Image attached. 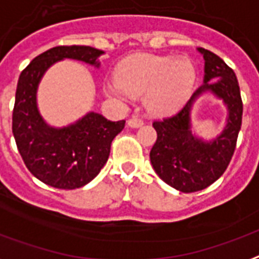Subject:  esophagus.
Listing matches in <instances>:
<instances>
[{"mask_svg":"<svg viewBox=\"0 0 259 259\" xmlns=\"http://www.w3.org/2000/svg\"><path fill=\"white\" fill-rule=\"evenodd\" d=\"M144 124V120L141 119L140 116H137V115H133L132 118H130L129 120H127V126H130V127H140V126H143Z\"/></svg>","mask_w":259,"mask_h":259,"instance_id":"1","label":"esophagus"}]
</instances>
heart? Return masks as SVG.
Listing matches in <instances>:
<instances>
[{
	"mask_svg": "<svg viewBox=\"0 0 259 259\" xmlns=\"http://www.w3.org/2000/svg\"><path fill=\"white\" fill-rule=\"evenodd\" d=\"M118 81L105 83V93L127 100L145 93V105L154 114H168L188 100L196 70L188 57L139 53L124 60L116 71Z\"/></svg>",
	"mask_w": 259,
	"mask_h": 259,
	"instance_id": "1",
	"label": "heart"
}]
</instances>
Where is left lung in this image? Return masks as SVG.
I'll return each mask as SVG.
<instances>
[{"instance_id":"left-lung-1","label":"left lung","mask_w":259,"mask_h":259,"mask_svg":"<svg viewBox=\"0 0 259 259\" xmlns=\"http://www.w3.org/2000/svg\"><path fill=\"white\" fill-rule=\"evenodd\" d=\"M204 59L202 86L188 103L173 116L154 122L158 133L149 152L151 163L164 183L181 192H196L207 188L221 177L236 148L242 126L243 103L235 72L221 57L198 48ZM211 93L223 100L228 110L227 124L217 138L203 140L190 130V112L202 94Z\"/></svg>"}]
</instances>
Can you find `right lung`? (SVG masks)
I'll use <instances>...</instances> for the list:
<instances>
[{
    "label": "right lung",
    "instance_id": "1",
    "mask_svg": "<svg viewBox=\"0 0 259 259\" xmlns=\"http://www.w3.org/2000/svg\"><path fill=\"white\" fill-rule=\"evenodd\" d=\"M104 52L92 47H56L32 59L19 76L12 116V132L24 164L34 177L59 189L81 188L100 173L110 156L111 143L124 120L105 119L88 112L74 123L55 127L39 114L37 92L48 68L64 59L100 67Z\"/></svg>",
    "mask_w": 259,
    "mask_h": 259
}]
</instances>
